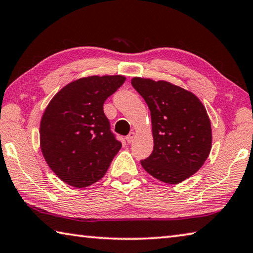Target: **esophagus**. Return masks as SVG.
Wrapping results in <instances>:
<instances>
[{
  "instance_id": "obj_1",
  "label": "esophagus",
  "mask_w": 253,
  "mask_h": 253,
  "mask_svg": "<svg viewBox=\"0 0 253 253\" xmlns=\"http://www.w3.org/2000/svg\"><path fill=\"white\" fill-rule=\"evenodd\" d=\"M134 138H135V132L134 131H130L129 134L126 136L127 143H132V140H134Z\"/></svg>"
}]
</instances>
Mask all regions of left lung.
Here are the masks:
<instances>
[{
  "instance_id": "left-lung-1",
  "label": "left lung",
  "mask_w": 253,
  "mask_h": 253,
  "mask_svg": "<svg viewBox=\"0 0 253 253\" xmlns=\"http://www.w3.org/2000/svg\"><path fill=\"white\" fill-rule=\"evenodd\" d=\"M151 110L154 148L140 164L162 182L177 184L202 168L211 151V122L200 99L168 81L131 79Z\"/></svg>"
}]
</instances>
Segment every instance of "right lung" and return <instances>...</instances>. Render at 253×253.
<instances>
[{
    "label": "right lung",
    "instance_id": "add662e5",
    "mask_svg": "<svg viewBox=\"0 0 253 253\" xmlns=\"http://www.w3.org/2000/svg\"><path fill=\"white\" fill-rule=\"evenodd\" d=\"M125 80L124 76L78 79L46 107L40 125L41 151L50 169L69 185L79 188L99 181L121 149L102 106Z\"/></svg>",
    "mask_w": 253,
    "mask_h": 253
}]
</instances>
